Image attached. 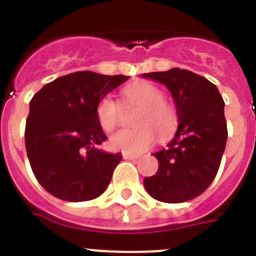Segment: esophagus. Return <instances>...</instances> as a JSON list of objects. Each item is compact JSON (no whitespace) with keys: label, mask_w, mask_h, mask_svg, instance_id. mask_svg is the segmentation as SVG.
<instances>
[{"label":"esophagus","mask_w":256,"mask_h":256,"mask_svg":"<svg viewBox=\"0 0 256 256\" xmlns=\"http://www.w3.org/2000/svg\"><path fill=\"white\" fill-rule=\"evenodd\" d=\"M123 158L126 160H137V159H138V156L130 155V154H123Z\"/></svg>","instance_id":"obj_1"}]
</instances>
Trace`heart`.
<instances>
[{"label":"heart","instance_id":"1","mask_svg":"<svg viewBox=\"0 0 256 256\" xmlns=\"http://www.w3.org/2000/svg\"><path fill=\"white\" fill-rule=\"evenodd\" d=\"M126 102L141 106L136 114L133 130H122L110 137L108 144L124 154H141L152 146L160 137H170L178 126L176 108L164 101V94L148 82H136L123 91ZM97 122L105 132H112L119 120V106L112 96L102 97L96 108Z\"/></svg>","mask_w":256,"mask_h":256}]
</instances>
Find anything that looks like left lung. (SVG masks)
Returning <instances> with one entry per match:
<instances>
[{
	"mask_svg": "<svg viewBox=\"0 0 256 256\" xmlns=\"http://www.w3.org/2000/svg\"><path fill=\"white\" fill-rule=\"evenodd\" d=\"M142 76L166 86L180 122L168 146L154 154L159 169L155 176L144 178V188L162 202L192 200L218 173L228 137L224 101L216 84L190 70L173 68Z\"/></svg>",
	"mask_w": 256,
	"mask_h": 256,
	"instance_id": "obj_1",
	"label": "left lung"
}]
</instances>
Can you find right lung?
Instances as JSON below:
<instances>
[{
  "instance_id": "1",
  "label": "right lung",
  "mask_w": 256,
  "mask_h": 256,
  "mask_svg": "<svg viewBox=\"0 0 256 256\" xmlns=\"http://www.w3.org/2000/svg\"><path fill=\"white\" fill-rule=\"evenodd\" d=\"M128 78L76 72L47 83L33 96L26 124V155L37 180L51 195L79 202L108 188L122 155L98 148L108 137L96 108Z\"/></svg>"
}]
</instances>
